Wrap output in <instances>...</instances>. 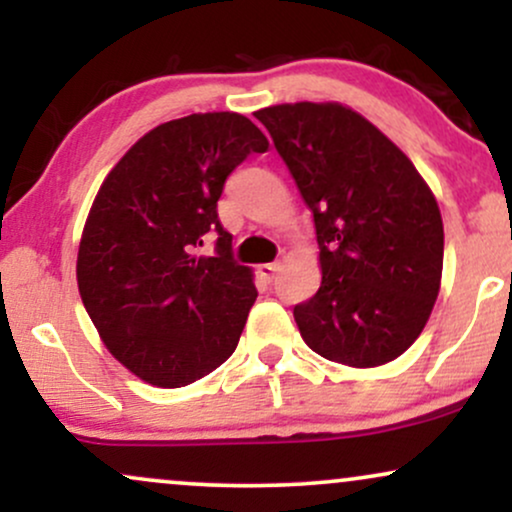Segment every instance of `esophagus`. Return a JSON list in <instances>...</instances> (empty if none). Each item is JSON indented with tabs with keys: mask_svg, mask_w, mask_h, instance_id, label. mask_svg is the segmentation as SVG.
<instances>
[{
	"mask_svg": "<svg viewBox=\"0 0 512 512\" xmlns=\"http://www.w3.org/2000/svg\"><path fill=\"white\" fill-rule=\"evenodd\" d=\"M276 272H279V264H276V262H264V264H257V274H260L264 281H272Z\"/></svg>",
	"mask_w": 512,
	"mask_h": 512,
	"instance_id": "obj_1",
	"label": "esophagus"
}]
</instances>
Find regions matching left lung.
I'll use <instances>...</instances> for the list:
<instances>
[{
    "label": "left lung",
    "instance_id": "1",
    "mask_svg": "<svg viewBox=\"0 0 512 512\" xmlns=\"http://www.w3.org/2000/svg\"><path fill=\"white\" fill-rule=\"evenodd\" d=\"M313 211L320 289L293 308L303 342L334 363L375 368L424 332L443 276L436 197L399 146L342 103L255 113Z\"/></svg>",
    "mask_w": 512,
    "mask_h": 512
}]
</instances>
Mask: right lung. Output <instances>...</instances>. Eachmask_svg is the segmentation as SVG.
<instances>
[{
	"label": "right lung",
	"mask_w": 512,
	"mask_h": 512,
	"mask_svg": "<svg viewBox=\"0 0 512 512\" xmlns=\"http://www.w3.org/2000/svg\"><path fill=\"white\" fill-rule=\"evenodd\" d=\"M267 149L245 115L180 117L146 132L93 199L76 284L103 344L144 383L185 387L236 351L257 289L216 202L231 170ZM211 230L217 252L199 256Z\"/></svg>",
	"instance_id": "add662e5"
}]
</instances>
